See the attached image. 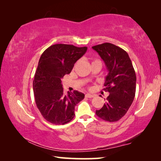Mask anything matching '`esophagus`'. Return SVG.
Instances as JSON below:
<instances>
[{
	"mask_svg": "<svg viewBox=\"0 0 161 161\" xmlns=\"http://www.w3.org/2000/svg\"><path fill=\"white\" fill-rule=\"evenodd\" d=\"M85 97H88V98H92V97H94V95H91V94H89V93H87V94L85 95Z\"/></svg>",
	"mask_w": 161,
	"mask_h": 161,
	"instance_id": "1",
	"label": "esophagus"
}]
</instances>
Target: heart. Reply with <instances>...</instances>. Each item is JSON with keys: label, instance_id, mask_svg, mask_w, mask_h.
Segmentation results:
<instances>
[{"label": "heart", "instance_id": "obj_1", "mask_svg": "<svg viewBox=\"0 0 161 161\" xmlns=\"http://www.w3.org/2000/svg\"><path fill=\"white\" fill-rule=\"evenodd\" d=\"M95 61H98V60H95V61H93V62H95Z\"/></svg>", "mask_w": 161, "mask_h": 161}]
</instances>
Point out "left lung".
<instances>
[{
	"mask_svg": "<svg viewBox=\"0 0 161 161\" xmlns=\"http://www.w3.org/2000/svg\"><path fill=\"white\" fill-rule=\"evenodd\" d=\"M104 61L108 71L104 90L109 93L107 102L95 114L108 122L121 119L134 100L136 75L129 54L121 47L110 43L92 47Z\"/></svg>",
	"mask_w": 161,
	"mask_h": 161,
	"instance_id": "obj_1",
	"label": "left lung"
}]
</instances>
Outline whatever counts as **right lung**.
<instances>
[{"label": "right lung", "instance_id": "1", "mask_svg": "<svg viewBox=\"0 0 161 161\" xmlns=\"http://www.w3.org/2000/svg\"><path fill=\"white\" fill-rule=\"evenodd\" d=\"M87 47L54 44L41 56L33 80L36 107L44 119L54 125H65L75 117V107L84 98L77 91L64 93L61 80L69 74Z\"/></svg>", "mask_w": 161, "mask_h": 161}]
</instances>
